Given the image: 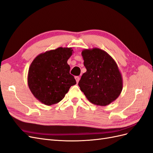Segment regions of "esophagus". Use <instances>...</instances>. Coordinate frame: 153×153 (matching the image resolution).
<instances>
[{
	"mask_svg": "<svg viewBox=\"0 0 153 153\" xmlns=\"http://www.w3.org/2000/svg\"><path fill=\"white\" fill-rule=\"evenodd\" d=\"M75 78L76 82L78 83V82H79V80H80V77L79 76H75Z\"/></svg>",
	"mask_w": 153,
	"mask_h": 153,
	"instance_id": "1",
	"label": "esophagus"
}]
</instances>
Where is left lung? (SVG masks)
Instances as JSON below:
<instances>
[{
  "label": "left lung",
  "mask_w": 153,
  "mask_h": 153,
  "mask_svg": "<svg viewBox=\"0 0 153 153\" xmlns=\"http://www.w3.org/2000/svg\"><path fill=\"white\" fill-rule=\"evenodd\" d=\"M82 55L87 71L78 82L80 90L91 103L109 105L123 90V78L117 64L107 52L98 48L84 49Z\"/></svg>",
  "instance_id": "8db88e82"
}]
</instances>
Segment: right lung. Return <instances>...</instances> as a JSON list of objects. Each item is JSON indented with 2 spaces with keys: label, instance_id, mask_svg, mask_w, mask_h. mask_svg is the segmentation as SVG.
<instances>
[{
  "label": "right lung",
  "instance_id": "right-lung-1",
  "mask_svg": "<svg viewBox=\"0 0 153 153\" xmlns=\"http://www.w3.org/2000/svg\"><path fill=\"white\" fill-rule=\"evenodd\" d=\"M73 53L72 48L59 47L40 53L32 62L27 82L32 94L41 103H59L76 84L67 62Z\"/></svg>",
  "mask_w": 153,
  "mask_h": 153
}]
</instances>
